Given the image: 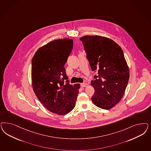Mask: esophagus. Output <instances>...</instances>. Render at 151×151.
Segmentation results:
<instances>
[{"label":"esophagus","mask_w":151,"mask_h":151,"mask_svg":"<svg viewBox=\"0 0 151 151\" xmlns=\"http://www.w3.org/2000/svg\"><path fill=\"white\" fill-rule=\"evenodd\" d=\"M81 86L82 87H86L87 86V83H81Z\"/></svg>","instance_id":"1"}]
</instances>
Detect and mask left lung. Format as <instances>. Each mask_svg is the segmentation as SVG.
Returning a JSON list of instances; mask_svg holds the SVG:
<instances>
[{
	"mask_svg": "<svg viewBox=\"0 0 151 151\" xmlns=\"http://www.w3.org/2000/svg\"><path fill=\"white\" fill-rule=\"evenodd\" d=\"M93 72L97 71L91 86L94 105L110 109L121 100L129 78V70L121 47L112 39L99 35L80 38Z\"/></svg>",
	"mask_w": 151,
	"mask_h": 151,
	"instance_id": "left-lung-1",
	"label": "left lung"
}]
</instances>
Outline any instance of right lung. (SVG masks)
I'll return each instance as SVG.
<instances>
[{
	"instance_id": "obj_1",
	"label": "right lung",
	"mask_w": 151,
	"mask_h": 151,
	"mask_svg": "<svg viewBox=\"0 0 151 151\" xmlns=\"http://www.w3.org/2000/svg\"><path fill=\"white\" fill-rule=\"evenodd\" d=\"M73 45L72 39L54 40L39 48L32 61L34 93L48 111L58 115L73 110L80 88L79 84L69 83L64 67Z\"/></svg>"
}]
</instances>
